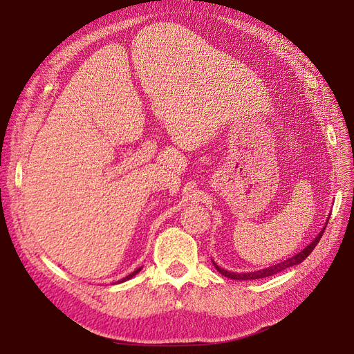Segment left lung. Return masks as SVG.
I'll use <instances>...</instances> for the list:
<instances>
[{
  "instance_id": "left-lung-1",
  "label": "left lung",
  "mask_w": 354,
  "mask_h": 354,
  "mask_svg": "<svg viewBox=\"0 0 354 354\" xmlns=\"http://www.w3.org/2000/svg\"><path fill=\"white\" fill-rule=\"evenodd\" d=\"M327 223H328V221H327ZM326 227H327V225H324V228H322V231H319V234H318L317 237H315V239L312 240V242L304 248V250H303L301 252H298V254L293 255V257H290V259H288V260H284V261H281V263H277V265H274V266H269V268H266V269L255 270V272L236 274V272H228V270L222 269L219 265H216L214 261H213V265H214V268H216L217 270H219V272H221L222 275L231 278V280H259V278H266V277H270V275H274V274L281 272V270L288 269V268H290V266L299 265V263H301L303 260H306V259H307V255H310V252L315 250V246L318 245L319 239L322 237V234H324V230H326Z\"/></svg>"
}]
</instances>
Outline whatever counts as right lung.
I'll return each mask as SVG.
<instances>
[{"mask_svg": "<svg viewBox=\"0 0 354 354\" xmlns=\"http://www.w3.org/2000/svg\"><path fill=\"white\" fill-rule=\"evenodd\" d=\"M140 270H141V268H138V269H135L132 274H129V275H127V277H124V278H123V280H120V281H117V283H123V281H126V280H129V278H132L133 275H137V274L140 272Z\"/></svg>", "mask_w": 354, "mask_h": 354, "instance_id": "add662e5", "label": "right lung"}]
</instances>
